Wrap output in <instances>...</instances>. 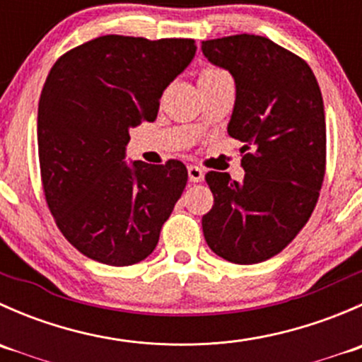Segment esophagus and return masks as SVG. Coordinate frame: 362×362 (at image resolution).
Returning <instances> with one entry per match:
<instances>
[{
    "label": "esophagus",
    "instance_id": "esophagus-1",
    "mask_svg": "<svg viewBox=\"0 0 362 362\" xmlns=\"http://www.w3.org/2000/svg\"><path fill=\"white\" fill-rule=\"evenodd\" d=\"M187 173H189V180L194 182V184H196V182H202L203 177H204L202 168L194 166V164H191V166L187 168Z\"/></svg>",
    "mask_w": 362,
    "mask_h": 362
}]
</instances>
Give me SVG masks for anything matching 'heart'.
<instances>
[{"instance_id":"b5f03b06","label":"heart","mask_w":362,"mask_h":362,"mask_svg":"<svg viewBox=\"0 0 362 362\" xmlns=\"http://www.w3.org/2000/svg\"><path fill=\"white\" fill-rule=\"evenodd\" d=\"M228 75V73L224 71V69H218V68H204L202 73H199V78L198 82H204V80H214V78H218V76H224Z\"/></svg>"}]
</instances>
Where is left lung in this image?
Returning <instances> with one entry per match:
<instances>
[{
	"label": "left lung",
	"mask_w": 362,
	"mask_h": 362,
	"mask_svg": "<svg viewBox=\"0 0 362 362\" xmlns=\"http://www.w3.org/2000/svg\"><path fill=\"white\" fill-rule=\"evenodd\" d=\"M204 57L235 76L228 133L242 141V184L204 175L214 206L203 215L208 247L235 264L280 254L308 222L326 175V115L312 68L257 35L202 42Z\"/></svg>",
	"instance_id": "obj_1"
}]
</instances>
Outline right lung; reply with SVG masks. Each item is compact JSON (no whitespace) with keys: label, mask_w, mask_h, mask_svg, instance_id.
I'll return each instance as SVG.
<instances>
[{"label":"right lung","mask_w":362,"mask_h":362,"mask_svg":"<svg viewBox=\"0 0 362 362\" xmlns=\"http://www.w3.org/2000/svg\"><path fill=\"white\" fill-rule=\"evenodd\" d=\"M196 54L191 38L107 35L68 50L38 105V159L47 206L89 259L131 266L152 254L187 184L182 160L124 163L131 127L152 122L168 83Z\"/></svg>","instance_id":"add662e5"}]
</instances>
